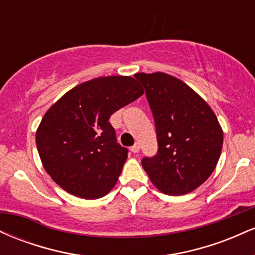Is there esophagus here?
Wrapping results in <instances>:
<instances>
[{
  "mask_svg": "<svg viewBox=\"0 0 255 255\" xmlns=\"http://www.w3.org/2000/svg\"><path fill=\"white\" fill-rule=\"evenodd\" d=\"M130 151L133 152V153H137V152L140 151V145L137 144V142H136V144H134V145L130 147Z\"/></svg>",
  "mask_w": 255,
  "mask_h": 255,
  "instance_id": "esophagus-1",
  "label": "esophagus"
}]
</instances>
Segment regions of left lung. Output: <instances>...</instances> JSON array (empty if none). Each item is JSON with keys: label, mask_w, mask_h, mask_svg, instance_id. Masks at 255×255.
<instances>
[{"label": "left lung", "mask_w": 255, "mask_h": 255, "mask_svg": "<svg viewBox=\"0 0 255 255\" xmlns=\"http://www.w3.org/2000/svg\"><path fill=\"white\" fill-rule=\"evenodd\" d=\"M144 85L156 124L158 152L142 158L151 182L168 195L201 186L215 170L223 130L210 105L180 79L156 72L136 73Z\"/></svg>", "instance_id": "8db88e82"}]
</instances>
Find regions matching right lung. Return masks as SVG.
I'll list each match as a JSON object with an SVG mask.
<instances>
[{"mask_svg":"<svg viewBox=\"0 0 255 255\" xmlns=\"http://www.w3.org/2000/svg\"><path fill=\"white\" fill-rule=\"evenodd\" d=\"M142 95L134 78L111 75L73 87L49 108L36 145L44 169L61 188L83 199L102 198L114 188L128 150L118 144L109 119Z\"/></svg>","mask_w":255,"mask_h":255,"instance_id":"right-lung-1","label":"right lung"}]
</instances>
